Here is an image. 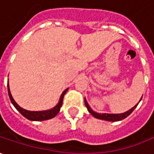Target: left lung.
<instances>
[{"mask_svg":"<svg viewBox=\"0 0 154 154\" xmlns=\"http://www.w3.org/2000/svg\"><path fill=\"white\" fill-rule=\"evenodd\" d=\"M141 98V100H142ZM140 100V101H141ZM139 101V102H140ZM138 103L137 105H135L132 108H131L130 110H128L126 111L125 113H96V112H94L93 110L91 108V107L89 106V104L88 103L86 102V100L85 98V106H86V108L88 109V111H89L90 113H91L92 115H93L95 118L99 119H103V120H108V121H119V120H122L124 119H125L126 117H128L131 113H132L133 111H134V109L137 108V106L138 105Z\"/></svg>","mask_w":154,"mask_h":154,"instance_id":"1","label":"left lung"}]
</instances>
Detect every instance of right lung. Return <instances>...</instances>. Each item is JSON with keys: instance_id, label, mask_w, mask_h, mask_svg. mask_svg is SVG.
I'll return each instance as SVG.
<instances>
[{"instance_id": "add662e5", "label": "right lung", "mask_w": 154, "mask_h": 154, "mask_svg": "<svg viewBox=\"0 0 154 154\" xmlns=\"http://www.w3.org/2000/svg\"><path fill=\"white\" fill-rule=\"evenodd\" d=\"M7 91H8V95H9V98L11 100L12 103L13 104V106L16 108L17 111L21 113L23 117H25L29 120H33V121H42V120H46V119H50L55 117L57 113H59L60 111V108L62 107V104H63V97H64L65 93L67 92L68 89H66L62 93L59 99V102L56 105L54 108L48 109V110H44V111H29L26 109H23L21 108L20 106H18L17 103L14 101V99L12 98V94L10 92V89H9V85L7 84Z\"/></svg>"}]
</instances>
